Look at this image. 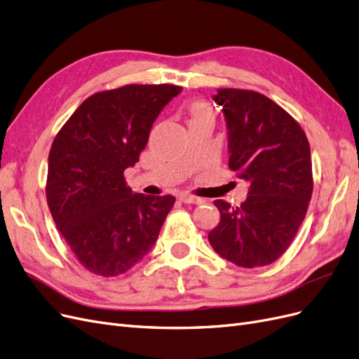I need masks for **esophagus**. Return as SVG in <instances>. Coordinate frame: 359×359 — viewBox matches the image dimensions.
I'll list each match as a JSON object with an SVG mask.
<instances>
[{
  "label": "esophagus",
  "mask_w": 359,
  "mask_h": 359,
  "mask_svg": "<svg viewBox=\"0 0 359 359\" xmlns=\"http://www.w3.org/2000/svg\"><path fill=\"white\" fill-rule=\"evenodd\" d=\"M179 200L184 204H200V203H203L201 198H198V196H195V195H191V194H180Z\"/></svg>",
  "instance_id": "34e87169"
}]
</instances>
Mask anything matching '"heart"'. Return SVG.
Wrapping results in <instances>:
<instances>
[{"label": "heart", "instance_id": "1", "mask_svg": "<svg viewBox=\"0 0 359 359\" xmlns=\"http://www.w3.org/2000/svg\"><path fill=\"white\" fill-rule=\"evenodd\" d=\"M191 114H192V119H194V118L203 116V114H207V113H205L203 106H200V104H195V106L191 107Z\"/></svg>", "mask_w": 359, "mask_h": 359}]
</instances>
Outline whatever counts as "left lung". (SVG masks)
I'll return each mask as SVG.
<instances>
[{
    "mask_svg": "<svg viewBox=\"0 0 359 359\" xmlns=\"http://www.w3.org/2000/svg\"><path fill=\"white\" fill-rule=\"evenodd\" d=\"M228 128V167L249 183L240 207L215 205L221 221L209 233L219 257L238 267L279 259L304 221L313 192L310 144L299 123L255 90L217 89Z\"/></svg>",
    "mask_w": 359,
    "mask_h": 359,
    "instance_id": "left-lung-1",
    "label": "left lung"
}]
</instances>
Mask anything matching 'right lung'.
Returning a JSON list of instances; mask_svg holds the SVG:
<instances>
[{
    "instance_id": "add662e5",
    "label": "right lung",
    "mask_w": 359,
    "mask_h": 359,
    "mask_svg": "<svg viewBox=\"0 0 359 359\" xmlns=\"http://www.w3.org/2000/svg\"><path fill=\"white\" fill-rule=\"evenodd\" d=\"M176 85H125L88 97L56 134L46 198L67 245L102 277L128 271L152 249L172 195L133 194L123 171L135 165Z\"/></svg>"
}]
</instances>
